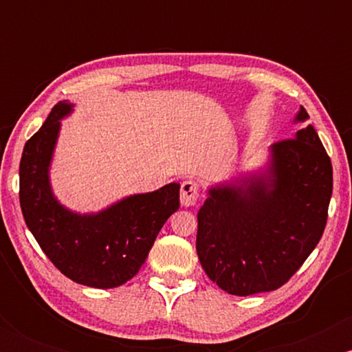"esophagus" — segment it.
Returning <instances> with one entry per match:
<instances>
[{"label": "esophagus", "mask_w": 352, "mask_h": 352, "mask_svg": "<svg viewBox=\"0 0 352 352\" xmlns=\"http://www.w3.org/2000/svg\"><path fill=\"white\" fill-rule=\"evenodd\" d=\"M199 184L195 180L188 179L185 182H182V187H180V204L184 207H193L199 200Z\"/></svg>", "instance_id": "1"}]
</instances>
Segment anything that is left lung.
Listing matches in <instances>:
<instances>
[{
  "label": "left lung",
  "mask_w": 352,
  "mask_h": 352,
  "mask_svg": "<svg viewBox=\"0 0 352 352\" xmlns=\"http://www.w3.org/2000/svg\"><path fill=\"white\" fill-rule=\"evenodd\" d=\"M308 119L300 107L294 122ZM331 193L333 165L313 125L273 144L263 168L210 187L197 215L205 273L236 296L278 289L321 240Z\"/></svg>",
  "instance_id": "left-lung-1"
}]
</instances>
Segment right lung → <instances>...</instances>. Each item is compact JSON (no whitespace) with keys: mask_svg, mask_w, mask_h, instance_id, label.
<instances>
[{"mask_svg":"<svg viewBox=\"0 0 352 352\" xmlns=\"http://www.w3.org/2000/svg\"><path fill=\"white\" fill-rule=\"evenodd\" d=\"M72 104L52 107L46 122L24 145L19 164V204L28 228L64 276L109 289L134 278L145 263L160 228L179 210V184L125 197L98 213H78L52 193L50 167L60 119Z\"/></svg>","mask_w":352,"mask_h":352,"instance_id":"right-lung-1","label":"right lung"}]
</instances>
